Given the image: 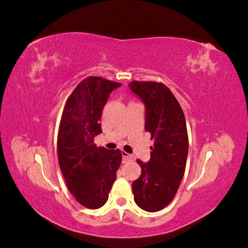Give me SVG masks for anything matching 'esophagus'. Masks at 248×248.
Wrapping results in <instances>:
<instances>
[{
	"mask_svg": "<svg viewBox=\"0 0 248 248\" xmlns=\"http://www.w3.org/2000/svg\"><path fill=\"white\" fill-rule=\"evenodd\" d=\"M122 156H123V162L130 161V160H133V159H134V156H133V155L126 153L125 151H122Z\"/></svg>",
	"mask_w": 248,
	"mask_h": 248,
	"instance_id": "obj_1",
	"label": "esophagus"
}]
</instances>
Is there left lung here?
<instances>
[{
    "label": "left lung",
    "instance_id": "8db88e82",
    "mask_svg": "<svg viewBox=\"0 0 248 248\" xmlns=\"http://www.w3.org/2000/svg\"><path fill=\"white\" fill-rule=\"evenodd\" d=\"M129 88L145 103V130L154 140L149 162L138 159L141 172L132 183L134 202L145 211L157 212L174 200L184 176L188 154L185 116L162 82L132 80Z\"/></svg>",
    "mask_w": 248,
    "mask_h": 248
}]
</instances>
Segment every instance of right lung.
<instances>
[{
    "mask_svg": "<svg viewBox=\"0 0 248 248\" xmlns=\"http://www.w3.org/2000/svg\"><path fill=\"white\" fill-rule=\"evenodd\" d=\"M121 84L100 77L82 79L67 99L60 121L57 151L69 191L80 205L98 209L106 204L122 161L119 149L97 147L104 104Z\"/></svg>",
    "mask_w": 248,
    "mask_h": 248,
    "instance_id": "obj_1",
    "label": "right lung"
}]
</instances>
